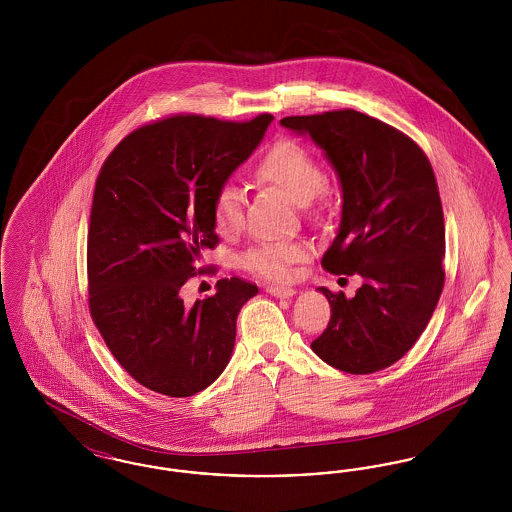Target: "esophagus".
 I'll use <instances>...</instances> for the list:
<instances>
[{"mask_svg": "<svg viewBox=\"0 0 512 512\" xmlns=\"http://www.w3.org/2000/svg\"><path fill=\"white\" fill-rule=\"evenodd\" d=\"M267 292L274 297H292L295 290L288 286H267Z\"/></svg>", "mask_w": 512, "mask_h": 512, "instance_id": "1", "label": "esophagus"}]
</instances>
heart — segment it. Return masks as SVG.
Returning a JSON list of instances; mask_svg holds the SVG:
<instances>
[{"instance_id":"b5f03b06","label":"heart","mask_w":512,"mask_h":512,"mask_svg":"<svg viewBox=\"0 0 512 512\" xmlns=\"http://www.w3.org/2000/svg\"><path fill=\"white\" fill-rule=\"evenodd\" d=\"M253 178L282 190L292 201L313 209L328 184L317 157L293 140L268 147L257 161ZM213 224L222 236H234L244 228V195L236 186H222L213 201ZM307 257V247L292 242H265L253 245L242 257V265L267 280H288L293 265Z\"/></svg>"}]
</instances>
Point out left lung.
Instances as JSON below:
<instances>
[{
	"mask_svg": "<svg viewBox=\"0 0 512 512\" xmlns=\"http://www.w3.org/2000/svg\"><path fill=\"white\" fill-rule=\"evenodd\" d=\"M280 124L309 134L340 176V230L322 267L363 278L351 299L318 288L332 317L311 347L349 374L382 370L420 338L445 284L436 174L413 138L355 109L286 117Z\"/></svg>",
	"mask_w": 512,
	"mask_h": 512,
	"instance_id": "obj_1",
	"label": "left lung"
}]
</instances>
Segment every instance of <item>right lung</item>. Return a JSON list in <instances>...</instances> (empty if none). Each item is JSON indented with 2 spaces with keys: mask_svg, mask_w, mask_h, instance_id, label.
<instances>
[{
  "mask_svg": "<svg viewBox=\"0 0 512 512\" xmlns=\"http://www.w3.org/2000/svg\"><path fill=\"white\" fill-rule=\"evenodd\" d=\"M274 117L172 115L130 132L105 159L88 228V307L119 365L144 388L190 397L228 365L236 318L259 288L222 278L186 307L182 286L215 249L213 201ZM207 272H215L207 268Z\"/></svg>",
  "mask_w": 512,
  "mask_h": 512,
  "instance_id": "1",
  "label": "right lung"
}]
</instances>
